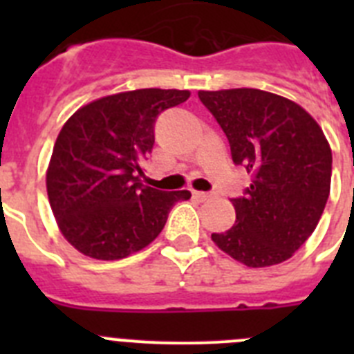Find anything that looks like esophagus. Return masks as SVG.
<instances>
[{"mask_svg":"<svg viewBox=\"0 0 354 354\" xmlns=\"http://www.w3.org/2000/svg\"><path fill=\"white\" fill-rule=\"evenodd\" d=\"M193 196H195V198H198V200H202V202H204V200H209L211 198V193H205V192H195V189H193Z\"/></svg>","mask_w":354,"mask_h":354,"instance_id":"34e87169","label":"esophagus"}]
</instances>
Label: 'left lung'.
I'll list each match as a JSON object with an SVG mask.
<instances>
[{"instance_id":"1","label":"left lung","mask_w":354,"mask_h":354,"mask_svg":"<svg viewBox=\"0 0 354 354\" xmlns=\"http://www.w3.org/2000/svg\"><path fill=\"white\" fill-rule=\"evenodd\" d=\"M198 97L227 134L234 162L252 174L245 196L232 200L236 223L211 239L248 268L287 261L312 236L330 195L323 129L301 106L264 90H200Z\"/></svg>"}]
</instances>
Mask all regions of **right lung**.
<instances>
[{
    "mask_svg": "<svg viewBox=\"0 0 354 354\" xmlns=\"http://www.w3.org/2000/svg\"><path fill=\"white\" fill-rule=\"evenodd\" d=\"M189 90L142 88L81 106L62 127L46 171L62 236L97 261H118L149 246L175 202L192 193L142 183L156 118L187 101Z\"/></svg>",
    "mask_w": 354,
    "mask_h": 354,
    "instance_id": "1",
    "label": "right lung"
}]
</instances>
